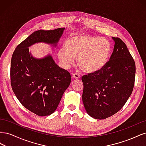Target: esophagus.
<instances>
[{
    "instance_id": "esophagus-1",
    "label": "esophagus",
    "mask_w": 146,
    "mask_h": 146,
    "mask_svg": "<svg viewBox=\"0 0 146 146\" xmlns=\"http://www.w3.org/2000/svg\"><path fill=\"white\" fill-rule=\"evenodd\" d=\"M72 77L73 78L78 79V78H80V75L78 74L77 73H74V74H72Z\"/></svg>"
}]
</instances>
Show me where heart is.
I'll use <instances>...</instances> for the list:
<instances>
[{"label":"heart","instance_id":"obj_1","mask_svg":"<svg viewBox=\"0 0 146 146\" xmlns=\"http://www.w3.org/2000/svg\"><path fill=\"white\" fill-rule=\"evenodd\" d=\"M111 43L107 39L91 35H78L61 48L58 57L64 65L69 67L78 58V64L87 73H94L102 69L111 54Z\"/></svg>","mask_w":146,"mask_h":146}]
</instances>
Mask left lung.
<instances>
[{
  "label": "left lung",
  "mask_w": 146,
  "mask_h": 146,
  "mask_svg": "<svg viewBox=\"0 0 146 146\" xmlns=\"http://www.w3.org/2000/svg\"><path fill=\"white\" fill-rule=\"evenodd\" d=\"M114 46L110 60L98 72L83 76L82 100L86 112L104 119L118 112L133 90L135 63L121 39L112 37Z\"/></svg>",
  "instance_id": "8db88e82"
}]
</instances>
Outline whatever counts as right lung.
<instances>
[{"label": "right lung", "instance_id": "add662e5", "mask_svg": "<svg viewBox=\"0 0 146 146\" xmlns=\"http://www.w3.org/2000/svg\"><path fill=\"white\" fill-rule=\"evenodd\" d=\"M64 30L36 31L16 47L12 55V90L25 108L39 116H48L55 111L71 77L50 55L41 59L33 58L29 47L40 42L56 46Z\"/></svg>", "mask_w": 146, "mask_h": 146}]
</instances>
